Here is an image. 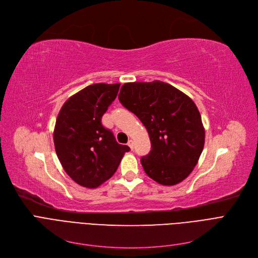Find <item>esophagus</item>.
I'll return each instance as SVG.
<instances>
[{
    "label": "esophagus",
    "mask_w": 258,
    "mask_h": 258,
    "mask_svg": "<svg viewBox=\"0 0 258 258\" xmlns=\"http://www.w3.org/2000/svg\"><path fill=\"white\" fill-rule=\"evenodd\" d=\"M127 145L131 147V150H133V148H134V141L133 140H128Z\"/></svg>",
    "instance_id": "esophagus-1"
}]
</instances>
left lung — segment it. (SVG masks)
Wrapping results in <instances>:
<instances>
[{"label":"left lung","mask_w":258,"mask_h":258,"mask_svg":"<svg viewBox=\"0 0 258 258\" xmlns=\"http://www.w3.org/2000/svg\"><path fill=\"white\" fill-rule=\"evenodd\" d=\"M118 98L150 135L152 150L141 158L148 177L165 186L186 179L205 143V130L192 99L160 80L124 84Z\"/></svg>","instance_id":"left-lung-1"}]
</instances>
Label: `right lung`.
<instances>
[{
    "mask_svg": "<svg viewBox=\"0 0 258 258\" xmlns=\"http://www.w3.org/2000/svg\"><path fill=\"white\" fill-rule=\"evenodd\" d=\"M120 84H94L61 106L53 133L56 155L77 184L96 188L117 170L127 145L119 144L101 118L115 100Z\"/></svg>",
    "mask_w": 258,
    "mask_h": 258,
    "instance_id": "1",
    "label": "right lung"
}]
</instances>
